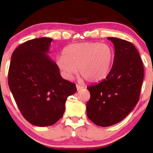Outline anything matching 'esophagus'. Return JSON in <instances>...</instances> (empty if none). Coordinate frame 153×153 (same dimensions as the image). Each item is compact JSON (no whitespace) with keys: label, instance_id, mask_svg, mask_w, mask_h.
Returning <instances> with one entry per match:
<instances>
[{"label":"esophagus","instance_id":"34e87169","mask_svg":"<svg viewBox=\"0 0 153 153\" xmlns=\"http://www.w3.org/2000/svg\"><path fill=\"white\" fill-rule=\"evenodd\" d=\"M76 88H77V90L79 91V90H80V89L83 88V86H82V85H78V84H77Z\"/></svg>","mask_w":153,"mask_h":153}]
</instances>
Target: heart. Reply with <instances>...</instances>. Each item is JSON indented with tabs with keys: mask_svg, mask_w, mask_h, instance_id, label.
I'll use <instances>...</instances> for the list:
<instances>
[{
	"mask_svg": "<svg viewBox=\"0 0 153 153\" xmlns=\"http://www.w3.org/2000/svg\"><path fill=\"white\" fill-rule=\"evenodd\" d=\"M114 52L106 43L82 42L68 45L56 62L64 76L72 79L78 73L89 82H99L107 76L113 63Z\"/></svg>",
	"mask_w": 153,
	"mask_h": 153,
	"instance_id": "obj_1",
	"label": "heart"
}]
</instances>
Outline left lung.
Returning a JSON list of instances; mask_svg holds the SVG:
<instances>
[{
  "label": "left lung",
  "instance_id": "8db88e82",
  "mask_svg": "<svg viewBox=\"0 0 153 153\" xmlns=\"http://www.w3.org/2000/svg\"><path fill=\"white\" fill-rule=\"evenodd\" d=\"M107 39L114 46L113 66L102 81L87 87L91 94L87 116L100 127L117 124L134 109L144 78L143 64L136 47L126 40Z\"/></svg>",
  "mask_w": 153,
  "mask_h": 153
}]
</instances>
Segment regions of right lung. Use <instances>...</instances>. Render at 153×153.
Masks as SVG:
<instances>
[{"instance_id":"1","label":"right lung","mask_w":153,"mask_h":153,"mask_svg":"<svg viewBox=\"0 0 153 153\" xmlns=\"http://www.w3.org/2000/svg\"><path fill=\"white\" fill-rule=\"evenodd\" d=\"M52 39L29 40L13 51L8 85L23 117L31 124L47 127L63 116L68 97L75 84L61 77L58 66L47 53Z\"/></svg>"}]
</instances>
